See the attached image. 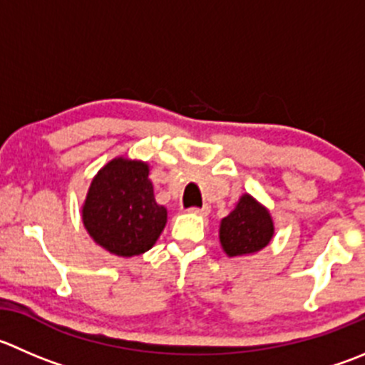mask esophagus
Returning a JSON list of instances; mask_svg holds the SVG:
<instances>
[{
    "label": "esophagus",
    "mask_w": 365,
    "mask_h": 365,
    "mask_svg": "<svg viewBox=\"0 0 365 365\" xmlns=\"http://www.w3.org/2000/svg\"><path fill=\"white\" fill-rule=\"evenodd\" d=\"M190 212H192V214H197V215H208V212H210V207H208V205H203L201 208L194 207V208H190Z\"/></svg>",
    "instance_id": "esophagus-1"
}]
</instances>
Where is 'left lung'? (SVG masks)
Wrapping results in <instances>:
<instances>
[{
  "label": "left lung",
  "mask_w": 365,
  "mask_h": 365,
  "mask_svg": "<svg viewBox=\"0 0 365 365\" xmlns=\"http://www.w3.org/2000/svg\"><path fill=\"white\" fill-rule=\"evenodd\" d=\"M274 233L271 214L253 196L242 194L237 207L221 221L219 240L228 257H242L267 246Z\"/></svg>",
  "instance_id": "8db88e82"
}]
</instances>
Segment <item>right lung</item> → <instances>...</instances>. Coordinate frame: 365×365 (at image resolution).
I'll list each match as a JSON object with an SVG mask.
<instances>
[{
    "instance_id": "add662e5",
    "label": "right lung",
    "mask_w": 365,
    "mask_h": 365,
    "mask_svg": "<svg viewBox=\"0 0 365 365\" xmlns=\"http://www.w3.org/2000/svg\"><path fill=\"white\" fill-rule=\"evenodd\" d=\"M150 165L118 157L98 171L88 187L81 219L88 235L118 257H135L153 247L168 210L155 201Z\"/></svg>"
}]
</instances>
